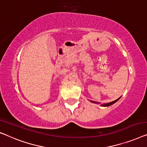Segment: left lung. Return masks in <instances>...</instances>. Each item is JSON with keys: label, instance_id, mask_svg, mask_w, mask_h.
<instances>
[{"label": "left lung", "instance_id": "1", "mask_svg": "<svg viewBox=\"0 0 147 147\" xmlns=\"http://www.w3.org/2000/svg\"><path fill=\"white\" fill-rule=\"evenodd\" d=\"M119 98H119L118 99H117V100H114V101H113V102H109V103H106V104H102V105H101V106H102V107H109V106H111V105H113V104H114V103H115L116 102H117V101L119 100ZM91 102H94V103H98V102H94V101H91Z\"/></svg>", "mask_w": 147, "mask_h": 147}]
</instances>
